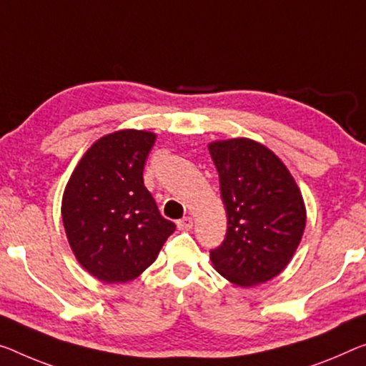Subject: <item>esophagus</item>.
Listing matches in <instances>:
<instances>
[{
  "mask_svg": "<svg viewBox=\"0 0 366 366\" xmlns=\"http://www.w3.org/2000/svg\"><path fill=\"white\" fill-rule=\"evenodd\" d=\"M177 226L179 230H189L191 227H193V219L191 217L179 219V221H177Z\"/></svg>",
  "mask_w": 366,
  "mask_h": 366,
  "instance_id": "34e87169",
  "label": "esophagus"
}]
</instances>
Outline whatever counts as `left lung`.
Masks as SVG:
<instances>
[{
    "instance_id": "8db88e82",
    "label": "left lung",
    "mask_w": 366,
    "mask_h": 366,
    "mask_svg": "<svg viewBox=\"0 0 366 366\" xmlns=\"http://www.w3.org/2000/svg\"><path fill=\"white\" fill-rule=\"evenodd\" d=\"M219 173L227 230L211 262L224 278L252 286L288 265L306 226V209L293 177L272 150L249 139L209 144Z\"/></svg>"
}]
</instances>
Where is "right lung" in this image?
Here are the masks:
<instances>
[{"mask_svg": "<svg viewBox=\"0 0 366 366\" xmlns=\"http://www.w3.org/2000/svg\"><path fill=\"white\" fill-rule=\"evenodd\" d=\"M155 134L119 131L94 142L66 184L61 219L73 254L104 283H126L155 262L177 226L144 187Z\"/></svg>", "mask_w": 366, "mask_h": 366, "instance_id": "right-lung-1", "label": "right lung"}]
</instances>
